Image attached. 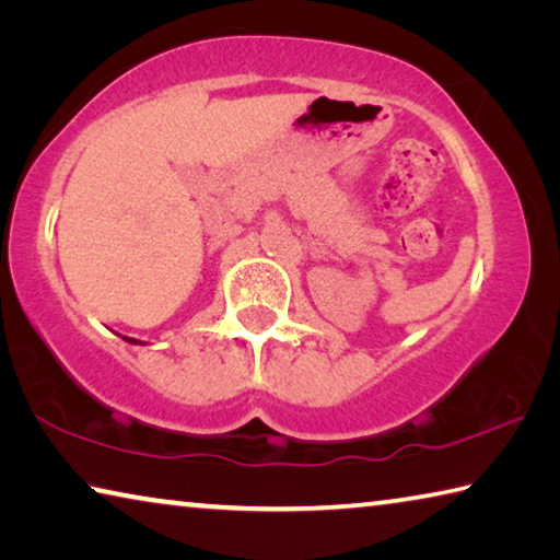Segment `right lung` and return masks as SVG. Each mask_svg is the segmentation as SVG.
Returning <instances> with one entry per match:
<instances>
[{"mask_svg":"<svg viewBox=\"0 0 560 560\" xmlns=\"http://www.w3.org/2000/svg\"><path fill=\"white\" fill-rule=\"evenodd\" d=\"M122 340H128V343H136V346H145V343H140V340H136V338H128V336H122Z\"/></svg>","mask_w":560,"mask_h":560,"instance_id":"1","label":"right lung"}]
</instances>
